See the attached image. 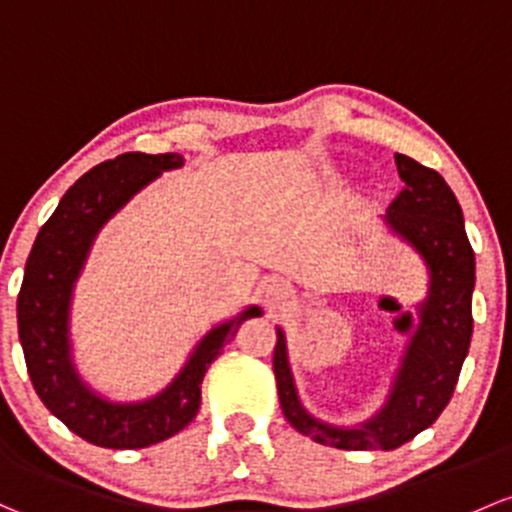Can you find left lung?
Here are the masks:
<instances>
[{
  "label": "left lung",
  "mask_w": 512,
  "mask_h": 512,
  "mask_svg": "<svg viewBox=\"0 0 512 512\" xmlns=\"http://www.w3.org/2000/svg\"><path fill=\"white\" fill-rule=\"evenodd\" d=\"M395 164L405 186L387 208L385 223L427 262L429 292L383 410L358 427H333L311 417L299 402L287 341L277 328L272 365L284 417L297 432L336 449L390 451L432 427L454 395L471 346L476 260L459 201L434 169L405 154H395Z\"/></svg>",
  "instance_id": "1"
}]
</instances>
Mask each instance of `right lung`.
I'll list each match as a JSON object with an SVG mask.
<instances>
[{
  "instance_id": "add662e5",
  "label": "right lung",
  "mask_w": 512,
  "mask_h": 512,
  "mask_svg": "<svg viewBox=\"0 0 512 512\" xmlns=\"http://www.w3.org/2000/svg\"><path fill=\"white\" fill-rule=\"evenodd\" d=\"M181 154L127 152L102 161L80 176L36 235L26 260L16 319L26 370L43 405L73 434L105 449H144L174 437L201 407V383L208 365L223 353L242 321L262 316L247 306L211 328L188 355L181 373L159 395L142 402H110L75 373L68 341V314L95 235L122 206L152 184L161 171L179 169Z\"/></svg>"
}]
</instances>
